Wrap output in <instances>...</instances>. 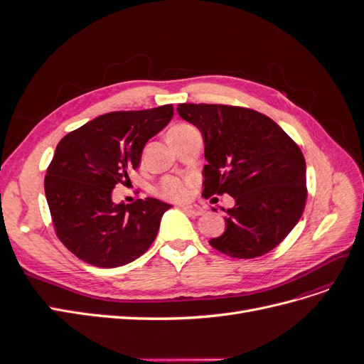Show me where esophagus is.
<instances>
[{
	"label": "esophagus",
	"instance_id": "1",
	"mask_svg": "<svg viewBox=\"0 0 364 364\" xmlns=\"http://www.w3.org/2000/svg\"><path fill=\"white\" fill-rule=\"evenodd\" d=\"M181 209H183L185 213H188L191 215H200L203 214V208H200L199 205L196 203H185V205H179Z\"/></svg>",
	"mask_w": 364,
	"mask_h": 364
}]
</instances>
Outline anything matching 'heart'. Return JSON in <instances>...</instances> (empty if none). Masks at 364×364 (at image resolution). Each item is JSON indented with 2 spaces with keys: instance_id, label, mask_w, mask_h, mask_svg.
Wrapping results in <instances>:
<instances>
[{
  "instance_id": "1",
  "label": "heart",
  "mask_w": 364,
  "mask_h": 364,
  "mask_svg": "<svg viewBox=\"0 0 364 364\" xmlns=\"http://www.w3.org/2000/svg\"><path fill=\"white\" fill-rule=\"evenodd\" d=\"M193 129L188 124H176L168 130V138L173 136H178L183 132ZM158 191L161 196L167 197V199H173V200H181L185 199L186 196H188V183L179 181V179H174V178H168V179H164L161 182V185L158 186Z\"/></svg>"
}]
</instances>
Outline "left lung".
I'll return each mask as SVG.
<instances>
[{
  "label": "left lung",
  "mask_w": 364,
  "mask_h": 364,
  "mask_svg": "<svg viewBox=\"0 0 364 364\" xmlns=\"http://www.w3.org/2000/svg\"><path fill=\"white\" fill-rule=\"evenodd\" d=\"M200 130L205 194H230L225 232L209 245L234 258H255L277 247L299 222L306 200L301 149L266 115L225 105H178Z\"/></svg>",
  "instance_id": "8db88e82"
}]
</instances>
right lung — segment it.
<instances>
[{"label": "right lung", "mask_w": 364, "mask_h": 364, "mask_svg": "<svg viewBox=\"0 0 364 364\" xmlns=\"http://www.w3.org/2000/svg\"><path fill=\"white\" fill-rule=\"evenodd\" d=\"M171 118L173 105L109 112L60 139L43 188L56 234L77 258L112 269L135 261L155 241L171 205L153 197L115 203L112 190L130 182L147 141Z\"/></svg>", "instance_id": "obj_1"}]
</instances>
